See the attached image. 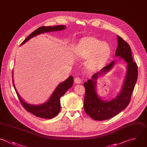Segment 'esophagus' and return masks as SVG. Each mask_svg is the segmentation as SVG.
Listing matches in <instances>:
<instances>
[{"instance_id": "1", "label": "esophagus", "mask_w": 147, "mask_h": 147, "mask_svg": "<svg viewBox=\"0 0 147 147\" xmlns=\"http://www.w3.org/2000/svg\"><path fill=\"white\" fill-rule=\"evenodd\" d=\"M74 82H75L76 83H77V84H79V83H81V79H80V78H79V77L75 78L74 79Z\"/></svg>"}]
</instances>
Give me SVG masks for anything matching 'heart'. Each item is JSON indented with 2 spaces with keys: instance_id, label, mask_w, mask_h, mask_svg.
Returning a JSON list of instances; mask_svg holds the SVG:
<instances>
[{
  "instance_id": "heart-1",
  "label": "heart",
  "mask_w": 147,
  "mask_h": 147,
  "mask_svg": "<svg viewBox=\"0 0 147 147\" xmlns=\"http://www.w3.org/2000/svg\"><path fill=\"white\" fill-rule=\"evenodd\" d=\"M78 57L86 59L92 68L99 67L106 63L111 53L109 45L95 37L85 38L81 41L75 50Z\"/></svg>"
}]
</instances>
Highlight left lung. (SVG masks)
I'll return each mask as SVG.
<instances>
[{"instance_id":"8db88e82","label":"left lung","mask_w":147,"mask_h":147,"mask_svg":"<svg viewBox=\"0 0 147 147\" xmlns=\"http://www.w3.org/2000/svg\"><path fill=\"white\" fill-rule=\"evenodd\" d=\"M118 47L115 56L123 58L127 63V74L121 93L117 98L109 101H103L95 91V80L100 74L109 71L114 65L112 61L103 67L99 72L95 74L91 79L84 83L85 95L84 109L86 114L93 119L103 121L112 118L125 109L129 105L138 77V68L136 63L133 61L130 47L119 36H117Z\"/></svg>"}]
</instances>
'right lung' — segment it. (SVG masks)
Returning <instances> with one entry per match:
<instances>
[{
  "label": "right lung",
  "mask_w": 147,
  "mask_h": 147,
  "mask_svg": "<svg viewBox=\"0 0 147 147\" xmlns=\"http://www.w3.org/2000/svg\"><path fill=\"white\" fill-rule=\"evenodd\" d=\"M65 29V26L64 25H60V26H55L53 27L51 26H41L35 31L32 32L22 43L21 45L24 44L25 42L28 41L31 38L38 35L40 33H45V32H49L52 31H57ZM74 83L73 76H69L66 80L60 83L56 88L54 92L51 96L49 100L41 105L34 106L26 103L25 102L20 96L19 94L17 93L16 89V93L18 97L20 103L24 107V108L28 111L36 115V117H38L40 118H52L55 117L57 114L59 113L60 110V98L65 93V92L70 88ZM13 86L14 87V84L13 83Z\"/></svg>",
  "instance_id": "1"
}]
</instances>
